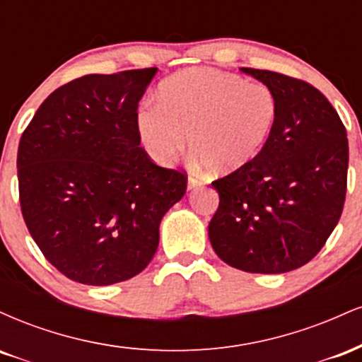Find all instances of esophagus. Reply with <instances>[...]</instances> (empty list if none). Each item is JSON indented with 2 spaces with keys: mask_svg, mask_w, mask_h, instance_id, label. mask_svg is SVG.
I'll return each mask as SVG.
<instances>
[{
  "mask_svg": "<svg viewBox=\"0 0 362 362\" xmlns=\"http://www.w3.org/2000/svg\"><path fill=\"white\" fill-rule=\"evenodd\" d=\"M202 182L197 180V178L194 177H189V180H187V189L192 190V189H197V187H201Z\"/></svg>",
  "mask_w": 362,
  "mask_h": 362,
  "instance_id": "obj_1",
  "label": "esophagus"
}]
</instances>
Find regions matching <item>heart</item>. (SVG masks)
<instances>
[{"label":"heart","mask_w":362,"mask_h":362,"mask_svg":"<svg viewBox=\"0 0 362 362\" xmlns=\"http://www.w3.org/2000/svg\"><path fill=\"white\" fill-rule=\"evenodd\" d=\"M279 114L271 86L247 83L236 74L195 68L160 85L158 103L141 107L138 132L148 155L170 165L190 151L213 173L224 175L245 167L267 143Z\"/></svg>","instance_id":"b5f03b06"}]
</instances>
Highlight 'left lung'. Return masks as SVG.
<instances>
[{
	"label": "left lung",
	"instance_id": "8db88e82",
	"mask_svg": "<svg viewBox=\"0 0 362 362\" xmlns=\"http://www.w3.org/2000/svg\"><path fill=\"white\" fill-rule=\"evenodd\" d=\"M271 86L276 126L250 163L213 182L214 252L231 267L284 274L308 264L337 226L347 190L349 143L337 110L310 83L242 68Z\"/></svg>",
	"mask_w": 362,
	"mask_h": 362
}]
</instances>
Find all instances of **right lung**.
Instances as JSON below:
<instances>
[{"label": "right lung", "mask_w": 362, "mask_h": 362, "mask_svg": "<svg viewBox=\"0 0 362 362\" xmlns=\"http://www.w3.org/2000/svg\"><path fill=\"white\" fill-rule=\"evenodd\" d=\"M158 69L86 74L54 90L18 144L22 214L71 281L109 286L146 269L187 177L149 160L138 103Z\"/></svg>", "instance_id": "add662e5"}]
</instances>
